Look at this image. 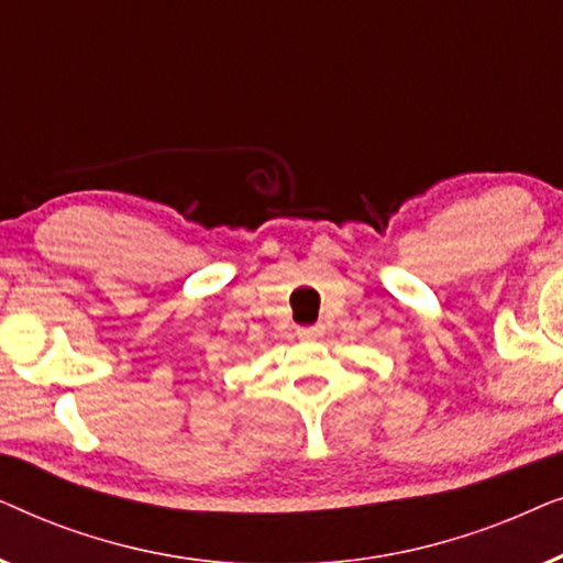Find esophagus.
<instances>
[{
  "label": "esophagus",
  "instance_id": "esophagus-1",
  "mask_svg": "<svg viewBox=\"0 0 563 563\" xmlns=\"http://www.w3.org/2000/svg\"><path fill=\"white\" fill-rule=\"evenodd\" d=\"M322 333H325V325H322V322H318V325L297 328V335L305 338V341H312V338H320Z\"/></svg>",
  "mask_w": 563,
  "mask_h": 563
}]
</instances>
